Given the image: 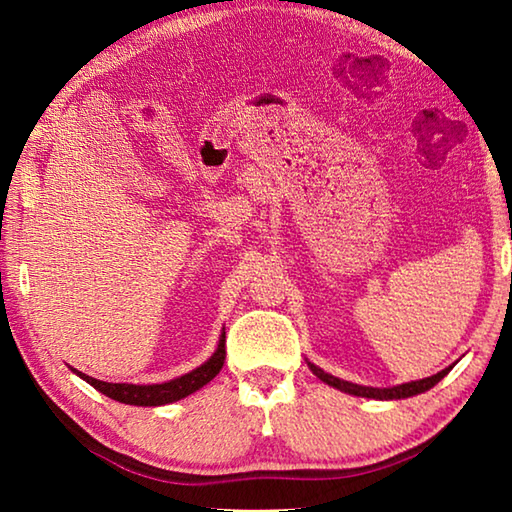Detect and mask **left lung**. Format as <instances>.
<instances>
[{"instance_id": "8db88e82", "label": "left lung", "mask_w": 512, "mask_h": 512, "mask_svg": "<svg viewBox=\"0 0 512 512\" xmlns=\"http://www.w3.org/2000/svg\"><path fill=\"white\" fill-rule=\"evenodd\" d=\"M309 368L320 381H325V384L339 388V391H343V393L357 395V397H372V400H404V397L420 395L424 391H429L431 386H436L438 381L449 372V368H445V370H440L438 375H431V377L420 379V381H409V384H400V386H393V388H370V386H359V384H352V381H343L339 377L327 375V372H323L318 366H314V363H309Z\"/></svg>"}]
</instances>
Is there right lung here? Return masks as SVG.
<instances>
[{
    "label": "right lung",
    "instance_id": "add662e5",
    "mask_svg": "<svg viewBox=\"0 0 512 512\" xmlns=\"http://www.w3.org/2000/svg\"><path fill=\"white\" fill-rule=\"evenodd\" d=\"M225 361V332L219 339V348L212 354L210 361H205L201 368H196L187 375L164 381V384H151V386H135V384H108V381L94 379L83 375V372H76V375L83 377L90 386L97 388L110 400L124 402V404H135V406H162L183 400V397L196 393L198 388H203L207 381H212L219 375Z\"/></svg>",
    "mask_w": 512,
    "mask_h": 512
}]
</instances>
